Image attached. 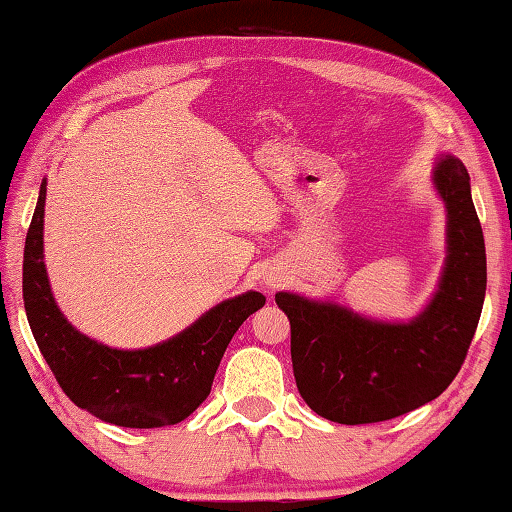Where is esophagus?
Listing matches in <instances>:
<instances>
[{"label": "esophagus", "instance_id": "1", "mask_svg": "<svg viewBox=\"0 0 512 512\" xmlns=\"http://www.w3.org/2000/svg\"><path fill=\"white\" fill-rule=\"evenodd\" d=\"M279 282H282V279H279V277H275V275H270V277H266V284H268L270 288H277V286H279Z\"/></svg>", "mask_w": 512, "mask_h": 512}]
</instances>
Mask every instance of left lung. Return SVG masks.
Returning a JSON list of instances; mask_svg holds the SVG:
<instances>
[{"label": "left lung", "instance_id": "1", "mask_svg": "<svg viewBox=\"0 0 512 512\" xmlns=\"http://www.w3.org/2000/svg\"><path fill=\"white\" fill-rule=\"evenodd\" d=\"M435 186L448 208L437 295L410 324H379L335 304L277 293L304 402L330 422L375 424L433 402L462 368L486 295V246L466 166L446 157Z\"/></svg>", "mask_w": 512, "mask_h": 512}]
</instances>
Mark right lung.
<instances>
[{"label":"right lung","mask_w":512,"mask_h":512,"mask_svg":"<svg viewBox=\"0 0 512 512\" xmlns=\"http://www.w3.org/2000/svg\"><path fill=\"white\" fill-rule=\"evenodd\" d=\"M44 202L39 190L24 246V308L33 337L66 397L102 422L159 428L184 422L210 395L226 346L246 319L266 304L246 293L210 308L184 333L144 350L97 344L70 326L50 295L44 268Z\"/></svg>","instance_id":"obj_1"}]
</instances>
